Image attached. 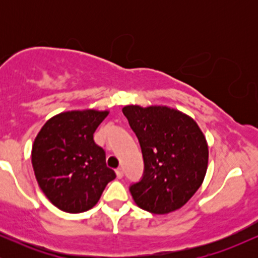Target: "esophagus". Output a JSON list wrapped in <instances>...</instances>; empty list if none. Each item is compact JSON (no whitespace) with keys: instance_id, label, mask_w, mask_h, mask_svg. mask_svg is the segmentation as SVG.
I'll use <instances>...</instances> for the list:
<instances>
[{"instance_id":"34e87169","label":"esophagus","mask_w":258,"mask_h":258,"mask_svg":"<svg viewBox=\"0 0 258 258\" xmlns=\"http://www.w3.org/2000/svg\"><path fill=\"white\" fill-rule=\"evenodd\" d=\"M115 172H116L117 178H122V177H123V170H122V168H117Z\"/></svg>"}]
</instances>
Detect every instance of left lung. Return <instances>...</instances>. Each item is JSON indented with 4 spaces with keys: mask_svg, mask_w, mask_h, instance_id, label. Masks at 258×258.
I'll list each match as a JSON object with an SVG mask.
<instances>
[{
    "mask_svg": "<svg viewBox=\"0 0 258 258\" xmlns=\"http://www.w3.org/2000/svg\"><path fill=\"white\" fill-rule=\"evenodd\" d=\"M122 112L143 154V177L130 186L135 203L155 215L180 209L205 178L204 133L190 116L168 106L126 105Z\"/></svg>",
    "mask_w": 258,
    "mask_h": 258,
    "instance_id": "left-lung-1",
    "label": "left lung"
}]
</instances>
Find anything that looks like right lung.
<instances>
[{
  "instance_id": "add662e5",
  "label": "right lung",
  "mask_w": 258,
  "mask_h": 258,
  "mask_svg": "<svg viewBox=\"0 0 258 258\" xmlns=\"http://www.w3.org/2000/svg\"><path fill=\"white\" fill-rule=\"evenodd\" d=\"M109 111H65L44 123L32 146L31 162L41 190L55 207L80 214L98 203L116 177L93 133Z\"/></svg>"
}]
</instances>
